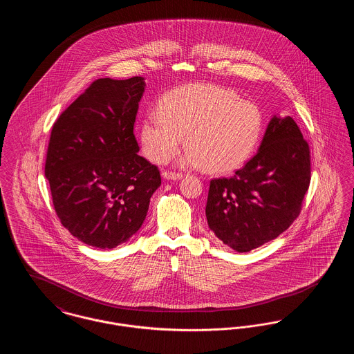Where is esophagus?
Instances as JSON below:
<instances>
[{
  "instance_id": "obj_1",
  "label": "esophagus",
  "mask_w": 354,
  "mask_h": 354,
  "mask_svg": "<svg viewBox=\"0 0 354 354\" xmlns=\"http://www.w3.org/2000/svg\"><path fill=\"white\" fill-rule=\"evenodd\" d=\"M163 178L167 180H179L183 178V174L180 172H169V171H165L163 172Z\"/></svg>"
}]
</instances>
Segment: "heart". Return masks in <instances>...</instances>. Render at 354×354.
Listing matches in <instances>:
<instances>
[{
	"label": "heart",
	"instance_id": "obj_1",
	"mask_svg": "<svg viewBox=\"0 0 354 354\" xmlns=\"http://www.w3.org/2000/svg\"><path fill=\"white\" fill-rule=\"evenodd\" d=\"M263 117L256 104L241 101L232 90L207 84L180 86L169 91L140 124L143 151L165 163L180 149L188 150L179 165L214 174L241 167L256 150Z\"/></svg>",
	"mask_w": 354,
	"mask_h": 354
}]
</instances>
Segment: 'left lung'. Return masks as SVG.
<instances>
[{
  "label": "left lung",
  "instance_id": "left-lung-1",
  "mask_svg": "<svg viewBox=\"0 0 354 354\" xmlns=\"http://www.w3.org/2000/svg\"><path fill=\"white\" fill-rule=\"evenodd\" d=\"M309 183V146L299 126L273 115L252 159L232 178L211 180L208 227L232 250L250 252L289 228Z\"/></svg>",
  "mask_w": 354,
  "mask_h": 354
}]
</instances>
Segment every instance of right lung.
<instances>
[{"mask_svg": "<svg viewBox=\"0 0 354 354\" xmlns=\"http://www.w3.org/2000/svg\"><path fill=\"white\" fill-rule=\"evenodd\" d=\"M145 78H101L51 129L45 175L57 216L84 244L111 250L138 232L160 172L138 155L134 123Z\"/></svg>", "mask_w": 354, "mask_h": 354, "instance_id": "add662e5", "label": "right lung"}]
</instances>
